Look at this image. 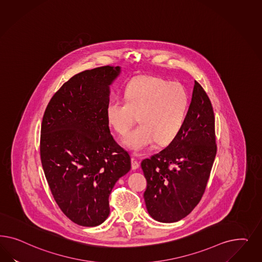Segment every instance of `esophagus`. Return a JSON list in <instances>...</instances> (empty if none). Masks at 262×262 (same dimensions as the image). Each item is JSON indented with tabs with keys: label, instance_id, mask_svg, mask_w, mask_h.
<instances>
[{
	"label": "esophagus",
	"instance_id": "esophagus-1",
	"mask_svg": "<svg viewBox=\"0 0 262 262\" xmlns=\"http://www.w3.org/2000/svg\"><path fill=\"white\" fill-rule=\"evenodd\" d=\"M140 166V163H139V161L136 159L135 156H132V168L134 169V170H136V169H138Z\"/></svg>",
	"mask_w": 262,
	"mask_h": 262
}]
</instances>
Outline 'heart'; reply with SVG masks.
Wrapping results in <instances>:
<instances>
[{
	"label": "heart",
	"mask_w": 262,
	"mask_h": 262,
	"mask_svg": "<svg viewBox=\"0 0 262 262\" xmlns=\"http://www.w3.org/2000/svg\"><path fill=\"white\" fill-rule=\"evenodd\" d=\"M189 108V95L179 82L159 77H140L127 83L125 99L114 98L105 107L107 123L118 135H127L140 120L141 125L127 135L125 144L139 152L158 141L172 142L181 133Z\"/></svg>",
	"instance_id": "b5f03b06"
}]
</instances>
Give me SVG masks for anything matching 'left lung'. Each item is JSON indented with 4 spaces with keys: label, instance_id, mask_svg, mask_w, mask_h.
I'll use <instances>...</instances> for the list:
<instances>
[{
    "label": "left lung",
    "instance_id": "1",
    "mask_svg": "<svg viewBox=\"0 0 262 262\" xmlns=\"http://www.w3.org/2000/svg\"><path fill=\"white\" fill-rule=\"evenodd\" d=\"M216 151L212 104L195 80L181 133L165 149L141 162L147 180L144 200L155 220L178 222L190 213L205 193Z\"/></svg>",
    "mask_w": 262,
    "mask_h": 262
}]
</instances>
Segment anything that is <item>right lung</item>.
Returning a JSON list of instances; mask_svg holds the SVG:
<instances>
[{
    "mask_svg": "<svg viewBox=\"0 0 262 262\" xmlns=\"http://www.w3.org/2000/svg\"><path fill=\"white\" fill-rule=\"evenodd\" d=\"M119 66H102L66 81L48 103L40 158L51 192L71 221L96 227L110 215V194L130 170V157L111 134L105 116Z\"/></svg>",
    "mask_w": 262,
    "mask_h": 262,
    "instance_id": "obj_1",
    "label": "right lung"
}]
</instances>
